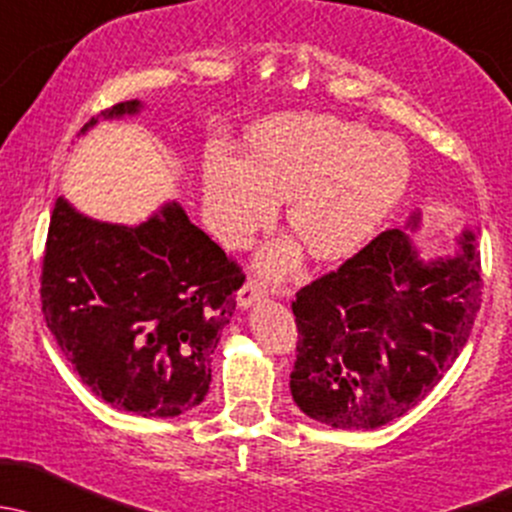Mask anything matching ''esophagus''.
Instances as JSON below:
<instances>
[{"label": "esophagus", "mask_w": 512, "mask_h": 512, "mask_svg": "<svg viewBox=\"0 0 512 512\" xmlns=\"http://www.w3.org/2000/svg\"><path fill=\"white\" fill-rule=\"evenodd\" d=\"M263 295H266V286H263L261 281H256V278H249V281L244 283V288L239 291V295H236V303H239L241 310H246L254 303H258Z\"/></svg>", "instance_id": "obj_1"}]
</instances>
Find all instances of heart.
<instances>
[{"label": "heart", "mask_w": 512, "mask_h": 512, "mask_svg": "<svg viewBox=\"0 0 512 512\" xmlns=\"http://www.w3.org/2000/svg\"><path fill=\"white\" fill-rule=\"evenodd\" d=\"M409 175L399 140L330 115L286 113L249 130L244 160L209 157L204 209L219 241L244 246L273 219L276 202H286L288 229L308 254L335 261L355 254L392 214ZM295 256L291 241L268 246L261 268L283 271Z\"/></svg>", "instance_id": "heart-1"}]
</instances>
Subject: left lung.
I'll use <instances>...</instances> for the list:
<instances>
[{"instance_id":"obj_1","label":"left lung","mask_w":512,"mask_h":512,"mask_svg":"<svg viewBox=\"0 0 512 512\" xmlns=\"http://www.w3.org/2000/svg\"><path fill=\"white\" fill-rule=\"evenodd\" d=\"M407 229H387L293 300L291 394L333 429H377L416 407L449 372L481 308L476 234L453 256L424 258Z\"/></svg>"}]
</instances>
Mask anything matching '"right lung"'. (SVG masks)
Returning <instances> with one entry per match:
<instances>
[{"instance_id": "add662e5", "label": "right lung", "mask_w": 512, "mask_h": 512, "mask_svg": "<svg viewBox=\"0 0 512 512\" xmlns=\"http://www.w3.org/2000/svg\"><path fill=\"white\" fill-rule=\"evenodd\" d=\"M140 108V100H128L100 115L123 118ZM244 278L177 202L128 226L86 217L59 197L41 268V310L96 397L167 419L207 397L212 355Z\"/></svg>"}]
</instances>
